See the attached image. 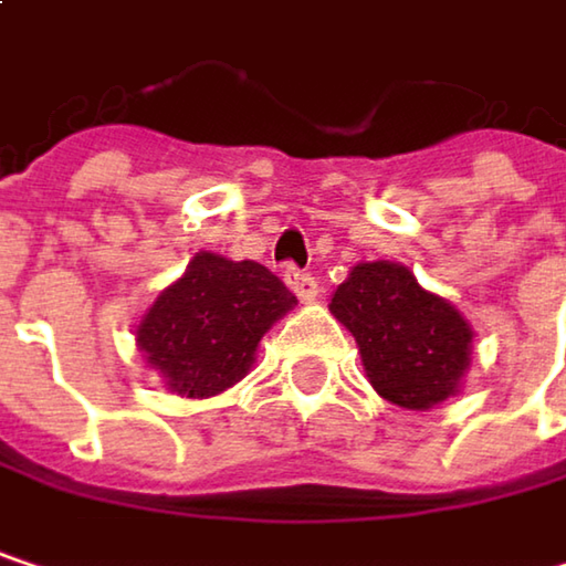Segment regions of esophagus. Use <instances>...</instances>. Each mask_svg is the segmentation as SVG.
Instances as JSON below:
<instances>
[{
    "instance_id": "obj_1",
    "label": "esophagus",
    "mask_w": 566,
    "mask_h": 566,
    "mask_svg": "<svg viewBox=\"0 0 566 566\" xmlns=\"http://www.w3.org/2000/svg\"><path fill=\"white\" fill-rule=\"evenodd\" d=\"M284 282H287V287H291L304 304H307V301H314V297H317V291H321L311 275H304V272H297V269H284Z\"/></svg>"
}]
</instances>
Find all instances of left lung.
I'll list each match as a JSON object with an SVG mask.
<instances>
[{
	"label": "left lung",
	"mask_w": 566,
	"mask_h": 566,
	"mask_svg": "<svg viewBox=\"0 0 566 566\" xmlns=\"http://www.w3.org/2000/svg\"><path fill=\"white\" fill-rule=\"evenodd\" d=\"M331 314L354 334L374 390L406 409L459 394L472 327L455 304L426 291L399 262H360L337 284Z\"/></svg>",
	"instance_id": "1"
}]
</instances>
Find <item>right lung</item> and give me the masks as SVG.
I'll return each mask as SVG.
<instances>
[{
	"label": "right lung",
	"mask_w": 566,
	"mask_h": 566,
	"mask_svg": "<svg viewBox=\"0 0 566 566\" xmlns=\"http://www.w3.org/2000/svg\"><path fill=\"white\" fill-rule=\"evenodd\" d=\"M294 304L265 265L196 252L182 279L144 314L137 347L170 394L206 399L252 370L259 340Z\"/></svg>",
	"instance_id": "right-lung-1"
}]
</instances>
